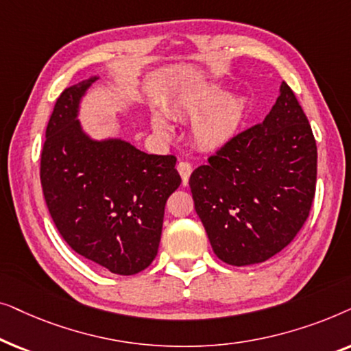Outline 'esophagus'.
Instances as JSON below:
<instances>
[{
    "label": "esophagus",
    "mask_w": 351,
    "mask_h": 351,
    "mask_svg": "<svg viewBox=\"0 0 351 351\" xmlns=\"http://www.w3.org/2000/svg\"><path fill=\"white\" fill-rule=\"evenodd\" d=\"M177 171H179V174L182 177V184H184V185L189 184V179L191 176V165H190V162L180 161L179 165H177Z\"/></svg>",
    "instance_id": "1"
}]
</instances>
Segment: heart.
<instances>
[{
	"mask_svg": "<svg viewBox=\"0 0 351 351\" xmlns=\"http://www.w3.org/2000/svg\"><path fill=\"white\" fill-rule=\"evenodd\" d=\"M176 110L186 119L199 118L191 129L193 142L201 150L215 152L237 137L246 117L247 100L239 94L230 95L223 86L209 84L182 95ZM152 128L161 137H171L174 131L169 118L161 112L152 114Z\"/></svg>",
	"mask_w": 351,
	"mask_h": 351,
	"instance_id": "obj_1",
	"label": "heart"
}]
</instances>
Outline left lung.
<instances>
[{"mask_svg": "<svg viewBox=\"0 0 351 351\" xmlns=\"http://www.w3.org/2000/svg\"><path fill=\"white\" fill-rule=\"evenodd\" d=\"M316 158L308 119L282 81L262 124L238 134L190 177L196 214L220 261L262 263L295 238L315 196Z\"/></svg>", "mask_w": 351, "mask_h": 351, "instance_id": "1", "label": "left lung"}]
</instances>
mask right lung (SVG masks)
I'll return each instance as SVG.
<instances>
[{"instance_id": "right-lung-1", "label": "right lung", "mask_w": 351, "mask_h": 351, "mask_svg": "<svg viewBox=\"0 0 351 351\" xmlns=\"http://www.w3.org/2000/svg\"><path fill=\"white\" fill-rule=\"evenodd\" d=\"M97 80L80 81L57 99L41 153L43 193L75 252L114 275H136L156 257L166 201L182 179L176 156L84 131L81 102Z\"/></svg>"}]
</instances>
